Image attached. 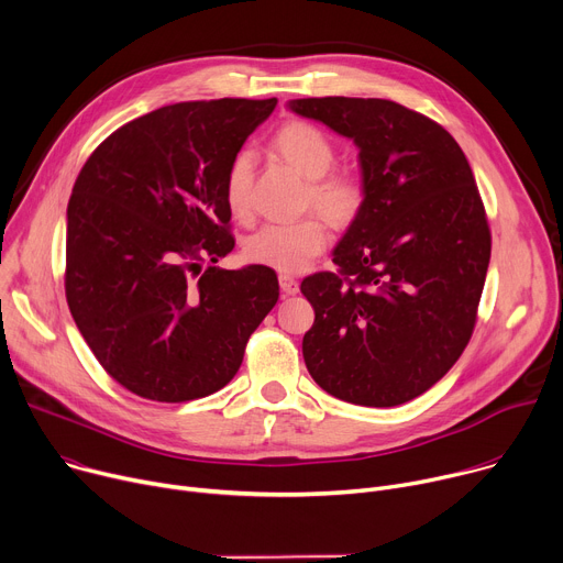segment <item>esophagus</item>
Returning a JSON list of instances; mask_svg holds the SVG:
<instances>
[{"mask_svg":"<svg viewBox=\"0 0 563 563\" xmlns=\"http://www.w3.org/2000/svg\"><path fill=\"white\" fill-rule=\"evenodd\" d=\"M278 283H280V289H283V294H285V296H294V294H298V280H296L294 276H289V274H280V276H278Z\"/></svg>","mask_w":563,"mask_h":563,"instance_id":"esophagus-1","label":"esophagus"}]
</instances>
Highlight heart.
<instances>
[{
	"label": "heart",
	"instance_id": "obj_1",
	"mask_svg": "<svg viewBox=\"0 0 563 563\" xmlns=\"http://www.w3.org/2000/svg\"><path fill=\"white\" fill-rule=\"evenodd\" d=\"M274 147L291 168L310 179L305 199L332 224L347 227L362 213L366 201L364 179L350 170H330L336 155L323 130L302 121H291L276 132ZM251 179L253 155L249 150H242L231 159L224 177V199L235 218H242L249 211ZM328 242L330 231L325 220L319 216H305L296 222H272L261 227L246 240L244 251L246 258L258 265L278 272H300L325 251Z\"/></svg>",
	"mask_w": 563,
	"mask_h": 563
}]
</instances>
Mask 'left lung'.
I'll use <instances>...</instances> for the list:
<instances>
[{
  "mask_svg": "<svg viewBox=\"0 0 563 563\" xmlns=\"http://www.w3.org/2000/svg\"><path fill=\"white\" fill-rule=\"evenodd\" d=\"M287 108L360 147L366 201L332 251L336 274L300 283L312 379L360 406H397L467 347L492 235L465 152L435 121L384 98H296Z\"/></svg>",
  "mask_w": 563,
  "mask_h": 563,
  "instance_id": "left-lung-1",
  "label": "left lung"
}]
</instances>
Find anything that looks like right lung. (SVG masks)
Masks as SVG:
<instances>
[{"label": "right lung", "mask_w": 563, "mask_h": 563, "mask_svg": "<svg viewBox=\"0 0 563 563\" xmlns=\"http://www.w3.org/2000/svg\"><path fill=\"white\" fill-rule=\"evenodd\" d=\"M276 103L159 108L110 134L74 184L69 310L98 364L139 397L175 404L224 388L278 300L274 269L216 267L235 246L227 168Z\"/></svg>", "instance_id": "add662e5"}]
</instances>
